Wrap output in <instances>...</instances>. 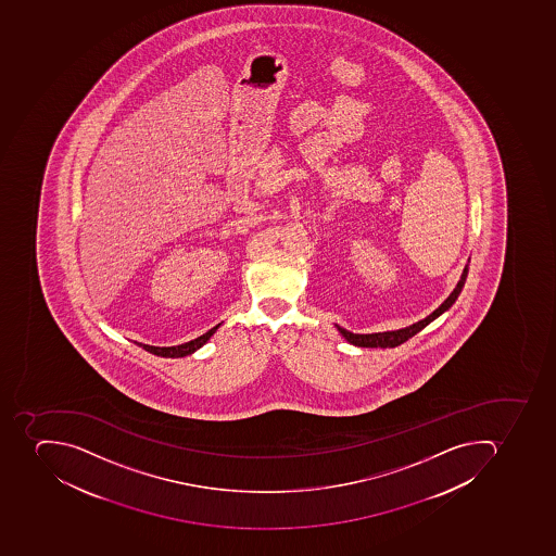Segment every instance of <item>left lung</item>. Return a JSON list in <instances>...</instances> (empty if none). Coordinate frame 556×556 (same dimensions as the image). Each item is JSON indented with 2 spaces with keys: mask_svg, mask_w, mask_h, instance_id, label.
Wrapping results in <instances>:
<instances>
[{
  "mask_svg": "<svg viewBox=\"0 0 556 556\" xmlns=\"http://www.w3.org/2000/svg\"><path fill=\"white\" fill-rule=\"evenodd\" d=\"M466 276H468V266L464 267V273L463 276H460L459 283L455 287L454 292L446 298V301L443 302L442 306L438 307L437 311H433L428 318L420 319V321L410 325V327L402 328V330H393V332L379 333H353L350 332V330H344L342 327L337 328H339V332L344 336L345 341L351 342V344L354 345H359V348H396V345L407 342L410 337L420 332L426 325L431 324L433 319H437L438 316L445 313V311L454 304L455 299L459 298L460 290H463Z\"/></svg>",
  "mask_w": 556,
  "mask_h": 556,
  "instance_id": "1",
  "label": "left lung"
}]
</instances>
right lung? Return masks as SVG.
Segmentation results:
<instances>
[{
  "instance_id": "obj_1",
  "label": "right lung",
  "mask_w": 556,
  "mask_h": 556,
  "mask_svg": "<svg viewBox=\"0 0 556 556\" xmlns=\"http://www.w3.org/2000/svg\"><path fill=\"white\" fill-rule=\"evenodd\" d=\"M220 325V324H219ZM217 327L211 328L208 332L203 333V336L198 337L194 341L186 342V344L180 345H172V348H156V345H142V350L149 351V353L156 354V356H163V358H180V356H188V354L194 353V351L200 350L203 344H205L212 336H214L215 330L219 328Z\"/></svg>"
}]
</instances>
